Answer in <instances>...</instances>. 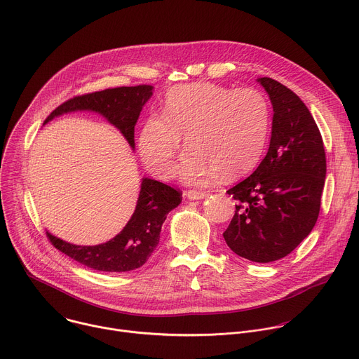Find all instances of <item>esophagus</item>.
<instances>
[{
	"label": "esophagus",
	"mask_w": 359,
	"mask_h": 359,
	"mask_svg": "<svg viewBox=\"0 0 359 359\" xmlns=\"http://www.w3.org/2000/svg\"><path fill=\"white\" fill-rule=\"evenodd\" d=\"M184 196H186L189 200L194 201V200H203V198L208 197V196H210V191H197V190H189V191H186V193H184Z\"/></svg>",
	"instance_id": "34e87169"
}]
</instances>
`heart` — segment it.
Instances as JSON below:
<instances>
[{"label": "heart", "instance_id": "obj_1", "mask_svg": "<svg viewBox=\"0 0 359 359\" xmlns=\"http://www.w3.org/2000/svg\"><path fill=\"white\" fill-rule=\"evenodd\" d=\"M270 104L255 88L231 89L198 82L170 89L162 114L141 126L138 149L145 166L159 179L175 172L183 137L189 149L179 176L187 183H205L219 173L236 177L260 159L270 131Z\"/></svg>", "mask_w": 359, "mask_h": 359}]
</instances>
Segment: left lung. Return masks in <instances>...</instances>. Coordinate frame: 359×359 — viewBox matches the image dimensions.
<instances>
[{
  "label": "left lung",
  "instance_id": "left-lung-1",
  "mask_svg": "<svg viewBox=\"0 0 359 359\" xmlns=\"http://www.w3.org/2000/svg\"><path fill=\"white\" fill-rule=\"evenodd\" d=\"M256 81L273 104L270 147L257 169L226 191L238 205L224 239L238 256L270 263L290 255L312 232L320 211L326 154L301 97L273 78Z\"/></svg>",
  "mask_w": 359,
  "mask_h": 359
}]
</instances>
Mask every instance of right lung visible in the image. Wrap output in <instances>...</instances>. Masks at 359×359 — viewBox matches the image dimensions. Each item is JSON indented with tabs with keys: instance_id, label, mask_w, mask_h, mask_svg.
<instances>
[{
	"instance_id": "1",
	"label": "right lung",
	"mask_w": 359,
	"mask_h": 359,
	"mask_svg": "<svg viewBox=\"0 0 359 359\" xmlns=\"http://www.w3.org/2000/svg\"><path fill=\"white\" fill-rule=\"evenodd\" d=\"M154 95V86H121L104 89L64 102L46 118L74 113L93 111L114 126L135 149L134 127L145 103ZM182 203V193L158 180L142 177L135 210L126 226L110 241L95 246H79L46 232L55 249L96 271L124 273L147 263L159 243L166 215Z\"/></svg>"
}]
</instances>
